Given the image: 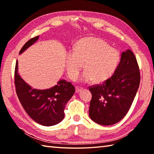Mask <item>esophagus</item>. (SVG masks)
<instances>
[{
    "instance_id": "34e87169",
    "label": "esophagus",
    "mask_w": 154,
    "mask_h": 154,
    "mask_svg": "<svg viewBox=\"0 0 154 154\" xmlns=\"http://www.w3.org/2000/svg\"><path fill=\"white\" fill-rule=\"evenodd\" d=\"M82 89H83L82 88H80L79 86H76V87H75V92L78 93V92H79L81 90H82Z\"/></svg>"
}]
</instances>
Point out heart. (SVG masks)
<instances>
[{
    "mask_svg": "<svg viewBox=\"0 0 154 154\" xmlns=\"http://www.w3.org/2000/svg\"><path fill=\"white\" fill-rule=\"evenodd\" d=\"M120 52L109 46L105 41L96 37H86L78 41L72 51L66 55L68 76L75 80L83 67L85 69L79 81L89 83L94 80L103 83L111 78L120 61Z\"/></svg>",
    "mask_w": 154,
    "mask_h": 154,
    "instance_id": "b5f03b06",
    "label": "heart"
}]
</instances>
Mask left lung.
Masks as SVG:
<instances>
[{
    "label": "left lung",
    "instance_id": "8db88e82",
    "mask_svg": "<svg viewBox=\"0 0 154 154\" xmlns=\"http://www.w3.org/2000/svg\"><path fill=\"white\" fill-rule=\"evenodd\" d=\"M137 58L131 50L122 52L120 62L112 75L102 84L90 86V118L103 126L113 125L129 111L140 84Z\"/></svg>",
    "mask_w": 154,
    "mask_h": 154
}]
</instances>
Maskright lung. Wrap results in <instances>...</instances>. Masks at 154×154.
I'll use <instances>...</instances> for the list:
<instances>
[{"instance_id": "1", "label": "right lung", "mask_w": 154, "mask_h": 154, "mask_svg": "<svg viewBox=\"0 0 154 154\" xmlns=\"http://www.w3.org/2000/svg\"><path fill=\"white\" fill-rule=\"evenodd\" d=\"M39 36L30 38L20 51L24 52L38 40ZM18 61L15 68V85L21 104L27 114L36 123L51 126L60 122L64 117L66 103L75 93L71 82L61 79L57 85L47 90L32 88L18 74Z\"/></svg>"}]
</instances>
